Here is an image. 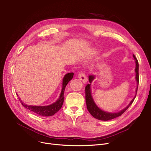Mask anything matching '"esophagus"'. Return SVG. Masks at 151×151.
I'll return each instance as SVG.
<instances>
[{"label":"esophagus","instance_id":"obj_1","mask_svg":"<svg viewBox=\"0 0 151 151\" xmlns=\"http://www.w3.org/2000/svg\"><path fill=\"white\" fill-rule=\"evenodd\" d=\"M78 78L80 80H81L84 83H88V78L83 73H80L78 75Z\"/></svg>","mask_w":151,"mask_h":151}]
</instances>
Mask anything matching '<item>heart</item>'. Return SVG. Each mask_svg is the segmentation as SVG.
I'll return each mask as SVG.
<instances>
[{
	"label": "heart",
	"mask_w": 151,
	"mask_h": 151,
	"mask_svg": "<svg viewBox=\"0 0 151 151\" xmlns=\"http://www.w3.org/2000/svg\"><path fill=\"white\" fill-rule=\"evenodd\" d=\"M92 55V54H91V55Z\"/></svg>",
	"instance_id": "heart-1"
}]
</instances>
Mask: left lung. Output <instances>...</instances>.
<instances>
[{"label":"left lung","instance_id":"1","mask_svg":"<svg viewBox=\"0 0 151 151\" xmlns=\"http://www.w3.org/2000/svg\"><path fill=\"white\" fill-rule=\"evenodd\" d=\"M133 57L134 59V62H135V68H134V71H135V80L137 81V86L135 90V96L133 97V99L130 101L129 105L125 107L124 109H121V111L115 113H111V112H107L101 109L100 108L96 102L94 101L93 99L92 96V90H91V84L92 81L96 79V75L93 74H91L89 76V81L90 84H88L86 86L85 91H86V105L87 108H88L89 112L91 113V114L97 119L101 120V121H107L111 119H113L116 117H117L119 116H121L125 111L129 108V107L132 104L133 101L134 100V98L136 97L137 90H138V86L139 83V73H138V69H139V64L138 62L137 58L134 56V55H133Z\"/></svg>","mask_w":151,"mask_h":151}]
</instances>
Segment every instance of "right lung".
<instances>
[{
    "mask_svg": "<svg viewBox=\"0 0 151 151\" xmlns=\"http://www.w3.org/2000/svg\"><path fill=\"white\" fill-rule=\"evenodd\" d=\"M73 73H68L65 74L62 80V89L60 93V96L58 99L54 102L53 104L47 105V106H34V105H27L24 103H23L21 99L19 97V99L22 104V105L28 109L29 110L31 111L38 115L43 116H53L55 113H56L61 108L63 100H64V91L65 87L68 83V82L72 80L73 77ZM17 96L18 95L17 94Z\"/></svg>",
    "mask_w": 151,
    "mask_h": 151,
    "instance_id": "obj_1",
    "label": "right lung"
}]
</instances>
